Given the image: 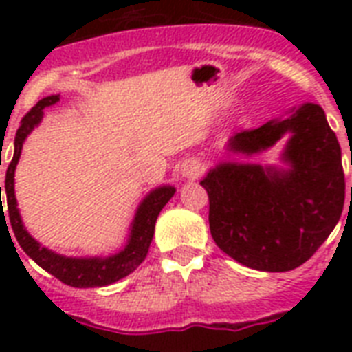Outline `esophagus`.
<instances>
[{"label":"esophagus","instance_id":"obj_1","mask_svg":"<svg viewBox=\"0 0 352 352\" xmlns=\"http://www.w3.org/2000/svg\"><path fill=\"white\" fill-rule=\"evenodd\" d=\"M203 173V164L199 162V160H184L181 164V175L184 179H197L199 175Z\"/></svg>","mask_w":352,"mask_h":352}]
</instances>
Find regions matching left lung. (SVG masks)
<instances>
[{
	"label": "left lung",
	"instance_id": "left-lung-1",
	"mask_svg": "<svg viewBox=\"0 0 352 352\" xmlns=\"http://www.w3.org/2000/svg\"><path fill=\"white\" fill-rule=\"evenodd\" d=\"M283 136L281 165L251 162ZM226 151L243 160L217 162L201 181L215 245L263 272L303 265L338 225L345 201L342 149L322 107L311 102L292 107L257 129L237 133Z\"/></svg>",
	"mask_w": 352,
	"mask_h": 352
}]
</instances>
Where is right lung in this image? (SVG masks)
Returning a JSON list of instances; mask_svg holds the SVG:
<instances>
[{
  "mask_svg": "<svg viewBox=\"0 0 352 352\" xmlns=\"http://www.w3.org/2000/svg\"><path fill=\"white\" fill-rule=\"evenodd\" d=\"M60 102V95H51L41 98L32 109L21 120V126L16 131L14 138V157L7 168V177H5V193H7V206L10 225H12L14 235L18 239L19 246L30 259H34L43 270L52 274L54 278L63 281L65 285L76 287V289H93V287H106L118 279L126 278L133 270L146 259L155 234V223L159 217L160 210L164 208L168 201L173 197L175 186L171 184H162V186L153 188L146 197L140 201L137 206L135 217L129 225V234H127L126 245L120 250L109 256H63L58 252L47 248L36 241L32 235L27 232L21 215H19L18 201H16V192H14V171L18 166V160L21 157L25 138L29 137L34 127H38L43 120V109L54 106ZM1 195V186H0ZM1 199V197H0ZM1 203V201H0ZM1 217H5L1 203ZM7 225V221H5Z\"/></svg>",
  "mask_w": 352,
  "mask_h": 352,
  "instance_id": "1",
  "label": "right lung"
}]
</instances>
